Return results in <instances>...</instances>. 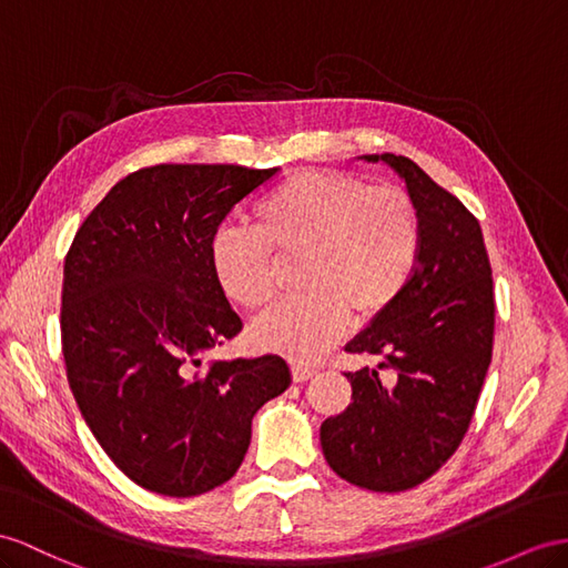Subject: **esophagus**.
I'll return each mask as SVG.
<instances>
[{"label":"esophagus","instance_id":"esophagus-1","mask_svg":"<svg viewBox=\"0 0 568 568\" xmlns=\"http://www.w3.org/2000/svg\"><path fill=\"white\" fill-rule=\"evenodd\" d=\"M314 374H316L314 367L300 365V362H295V365H293V379H295V382H307V379H312Z\"/></svg>","mask_w":568,"mask_h":568}]
</instances>
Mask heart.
<instances>
[{
	"label": "heart",
	"mask_w": 568,
	"mask_h": 568,
	"mask_svg": "<svg viewBox=\"0 0 568 568\" xmlns=\"http://www.w3.org/2000/svg\"><path fill=\"white\" fill-rule=\"evenodd\" d=\"M423 246L415 199L343 170L290 174L252 211V230H221L209 264L221 293L246 312L278 297L281 266L302 258V297L252 326L256 351L314 362L336 345L355 314L372 322L408 287Z\"/></svg>",
	"instance_id": "heart-1"
}]
</instances>
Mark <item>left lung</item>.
I'll return each instance as SVG.
<instances>
[{"label": "left lung", "mask_w": 568, "mask_h": 568, "mask_svg": "<svg viewBox=\"0 0 568 568\" xmlns=\"http://www.w3.org/2000/svg\"><path fill=\"white\" fill-rule=\"evenodd\" d=\"M394 168L415 199L423 246L400 300L345 345L395 372H347L353 403L322 425L328 465L351 485L405 491L456 454L491 362L494 283L477 217L410 158L365 155Z\"/></svg>", "instance_id": "obj_1"}]
</instances>
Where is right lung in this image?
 <instances>
[{"label":"right lung","instance_id":"add662e5","mask_svg":"<svg viewBox=\"0 0 568 568\" xmlns=\"http://www.w3.org/2000/svg\"><path fill=\"white\" fill-rule=\"evenodd\" d=\"M278 168L151 165L114 184L64 258L67 379L98 444L139 487L199 497L237 473L252 417L290 386L278 355H201L242 331L209 264L227 213Z\"/></svg>","mask_w":568,"mask_h":568}]
</instances>
